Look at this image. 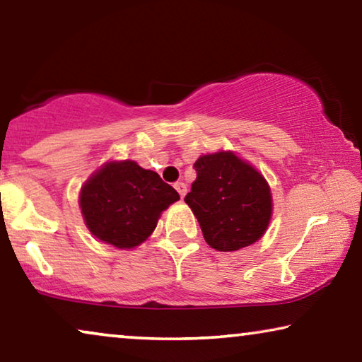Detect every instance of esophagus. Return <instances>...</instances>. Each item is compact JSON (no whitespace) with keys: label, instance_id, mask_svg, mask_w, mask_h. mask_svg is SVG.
<instances>
[{"label":"esophagus","instance_id":"esophagus-1","mask_svg":"<svg viewBox=\"0 0 362 362\" xmlns=\"http://www.w3.org/2000/svg\"><path fill=\"white\" fill-rule=\"evenodd\" d=\"M175 189L180 192V196H181V199L186 196V192H187V187H186V185L185 182H175Z\"/></svg>","mask_w":362,"mask_h":362}]
</instances>
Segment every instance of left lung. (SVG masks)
Masks as SVG:
<instances>
[{"mask_svg":"<svg viewBox=\"0 0 362 362\" xmlns=\"http://www.w3.org/2000/svg\"><path fill=\"white\" fill-rule=\"evenodd\" d=\"M196 181L185 202L217 251L255 243L268 228L272 204L268 182L232 151L204 155L194 163Z\"/></svg>","mask_w":362,"mask_h":362,"instance_id":"obj_1","label":"left lung"}]
</instances>
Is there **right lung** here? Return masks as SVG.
Here are the masks:
<instances>
[{"label": "right lung", "mask_w": 362, "mask_h": 362, "mask_svg": "<svg viewBox=\"0 0 362 362\" xmlns=\"http://www.w3.org/2000/svg\"><path fill=\"white\" fill-rule=\"evenodd\" d=\"M180 199L155 171L135 161H111L88 180L80 196L90 232L116 248H134L150 237L160 214Z\"/></svg>", "instance_id": "obj_1"}]
</instances>
